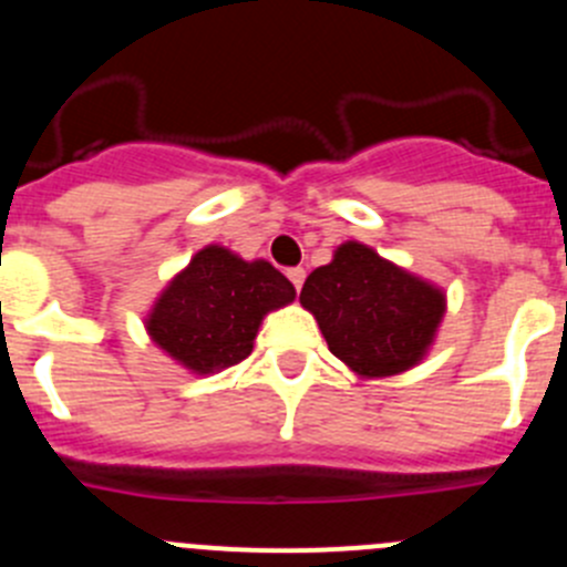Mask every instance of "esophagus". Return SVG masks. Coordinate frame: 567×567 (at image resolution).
<instances>
[{"label":"esophagus","mask_w":567,"mask_h":567,"mask_svg":"<svg viewBox=\"0 0 567 567\" xmlns=\"http://www.w3.org/2000/svg\"><path fill=\"white\" fill-rule=\"evenodd\" d=\"M288 279L293 282L296 293H299L301 285H305V268H288Z\"/></svg>","instance_id":"obj_1"}]
</instances>
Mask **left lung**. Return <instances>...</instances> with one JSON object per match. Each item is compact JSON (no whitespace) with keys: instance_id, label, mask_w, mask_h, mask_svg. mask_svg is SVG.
Masks as SVG:
<instances>
[{"instance_id":"left-lung-1","label":"left lung","mask_w":567,"mask_h":567,"mask_svg":"<svg viewBox=\"0 0 567 567\" xmlns=\"http://www.w3.org/2000/svg\"><path fill=\"white\" fill-rule=\"evenodd\" d=\"M299 301L316 316L329 351L360 377H393L415 365L446 310L435 285L354 240L307 277Z\"/></svg>"}]
</instances>
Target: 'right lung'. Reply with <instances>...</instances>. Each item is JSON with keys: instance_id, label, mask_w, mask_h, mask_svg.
<instances>
[{"instance_id": "obj_1", "label": "right lung", "mask_w": 567, "mask_h": 567, "mask_svg": "<svg viewBox=\"0 0 567 567\" xmlns=\"http://www.w3.org/2000/svg\"><path fill=\"white\" fill-rule=\"evenodd\" d=\"M293 296V285L271 262H246L207 246L163 290L146 329L185 368L213 373L246 360L262 316Z\"/></svg>"}]
</instances>
